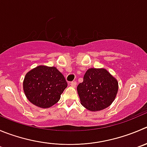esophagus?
Listing matches in <instances>:
<instances>
[{
	"label": "esophagus",
	"mask_w": 147,
	"mask_h": 147,
	"mask_svg": "<svg viewBox=\"0 0 147 147\" xmlns=\"http://www.w3.org/2000/svg\"><path fill=\"white\" fill-rule=\"evenodd\" d=\"M76 84H76V82H71V83H70V85H71L72 87H76Z\"/></svg>",
	"instance_id": "obj_1"
}]
</instances>
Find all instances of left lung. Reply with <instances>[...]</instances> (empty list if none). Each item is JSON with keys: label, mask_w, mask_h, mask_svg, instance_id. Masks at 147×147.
I'll return each mask as SVG.
<instances>
[{"label": "left lung", "mask_w": 147, "mask_h": 147, "mask_svg": "<svg viewBox=\"0 0 147 147\" xmlns=\"http://www.w3.org/2000/svg\"><path fill=\"white\" fill-rule=\"evenodd\" d=\"M118 83L105 68H89L77 86L81 104L90 111L107 108L116 97Z\"/></svg>", "instance_id": "left-lung-1"}]
</instances>
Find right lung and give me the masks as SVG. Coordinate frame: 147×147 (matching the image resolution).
<instances>
[{
	"label": "right lung",
	"mask_w": 147,
	"mask_h": 147,
	"mask_svg": "<svg viewBox=\"0 0 147 147\" xmlns=\"http://www.w3.org/2000/svg\"><path fill=\"white\" fill-rule=\"evenodd\" d=\"M68 84L55 67L39 65L25 76L23 89L26 98L34 105L48 108L59 101Z\"/></svg>",
	"instance_id": "add662e5"
}]
</instances>
